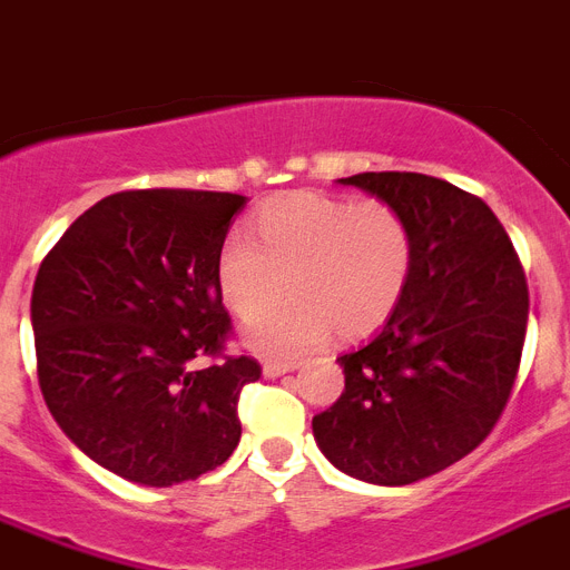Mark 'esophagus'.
<instances>
[{
    "label": "esophagus",
    "instance_id": "esophagus-1",
    "mask_svg": "<svg viewBox=\"0 0 570 570\" xmlns=\"http://www.w3.org/2000/svg\"><path fill=\"white\" fill-rule=\"evenodd\" d=\"M295 367H298V362H277V358H269V362H263V376H266V380H275V376L289 374Z\"/></svg>",
    "mask_w": 570,
    "mask_h": 570
}]
</instances>
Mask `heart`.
Returning a JSON list of instances; mask_svg holds the SVG:
<instances>
[{
    "mask_svg": "<svg viewBox=\"0 0 570 570\" xmlns=\"http://www.w3.org/2000/svg\"><path fill=\"white\" fill-rule=\"evenodd\" d=\"M257 243L232 234L217 261L219 293L240 318H255L283 297L285 277L299 298L248 324V351L298 356L330 338L371 336L389 322L409 289L414 234L385 203L301 194L272 199L255 214Z\"/></svg>",
    "mask_w": 570,
    "mask_h": 570,
    "instance_id": "heart-1",
    "label": "heart"
}]
</instances>
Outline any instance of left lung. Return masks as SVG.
Returning a JSON list of instances; mask_svg holds the SVG:
<instances>
[{"label":"left lung","mask_w":570,"mask_h":570,"mask_svg":"<svg viewBox=\"0 0 570 570\" xmlns=\"http://www.w3.org/2000/svg\"><path fill=\"white\" fill-rule=\"evenodd\" d=\"M409 219L414 266L400 307L336 362L344 391L313 417L338 472L376 487L446 470L499 423L528 330V281L499 217L478 196L423 174H356Z\"/></svg>","instance_id":"1"}]
</instances>
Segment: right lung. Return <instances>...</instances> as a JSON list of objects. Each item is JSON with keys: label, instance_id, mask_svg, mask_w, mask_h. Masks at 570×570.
<instances>
[{"label": "right lung", "instance_id": "obj_1", "mask_svg": "<svg viewBox=\"0 0 570 570\" xmlns=\"http://www.w3.org/2000/svg\"><path fill=\"white\" fill-rule=\"evenodd\" d=\"M248 196L121 190L80 214L42 261L31 327L42 400L66 438L112 475L174 487L226 463L248 356L199 367L232 322L219 248Z\"/></svg>", "mask_w": 570, "mask_h": 570}]
</instances>
